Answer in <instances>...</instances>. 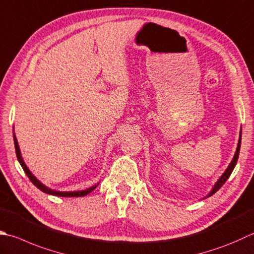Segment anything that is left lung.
Instances as JSON below:
<instances>
[{"mask_svg": "<svg viewBox=\"0 0 254 254\" xmlns=\"http://www.w3.org/2000/svg\"><path fill=\"white\" fill-rule=\"evenodd\" d=\"M241 136H242V128H240L239 141H238L237 150H236L235 155H233V157H232V161L230 162L229 165H228V167L226 168V171L223 172L222 175L219 177V180H218V181L216 182L215 185H213V187L211 188V190L209 191V193H208V195H207L206 197H203V199H205V198H208V197L212 196L213 193H215L216 191L219 190H220V187L223 185V184L226 183V181H227L228 178H229V176L231 175V173H232V171H233V168L236 167V164H237V162H238V157H239V153H240V146H241Z\"/></svg>", "mask_w": 254, "mask_h": 254, "instance_id": "obj_1", "label": "left lung"}]
</instances>
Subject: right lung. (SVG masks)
<instances>
[{
  "instance_id": "add662e5",
  "label": "right lung",
  "mask_w": 254,
  "mask_h": 254,
  "mask_svg": "<svg viewBox=\"0 0 254 254\" xmlns=\"http://www.w3.org/2000/svg\"><path fill=\"white\" fill-rule=\"evenodd\" d=\"M13 140H14V145H15V152H16V156H17V160H18V163L21 164L22 168L24 170L25 174H26L27 177L31 180V182L34 184L35 186H36L39 190H42L43 192L45 193H49V195H53V196H59V197H83L88 195V193H90L93 190H96L97 186L99 185L98 184H94L93 186L87 188V190H74V191H59V190H52V188L47 187L46 185H44V184L38 181L36 177L34 176V174L29 171V168L27 167L26 164H25L23 157H22V153H21V150H19V146H18V142H17V138L16 136H15V133L13 131Z\"/></svg>"
}]
</instances>
